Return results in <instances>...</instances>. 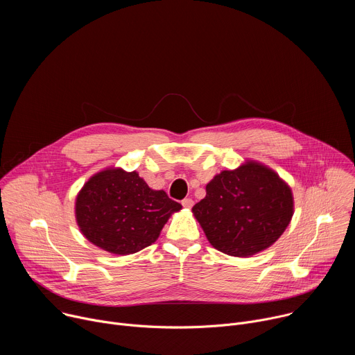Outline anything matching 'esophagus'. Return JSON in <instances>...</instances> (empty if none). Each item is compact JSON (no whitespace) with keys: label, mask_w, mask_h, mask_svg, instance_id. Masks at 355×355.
<instances>
[{"label":"esophagus","mask_w":355,"mask_h":355,"mask_svg":"<svg viewBox=\"0 0 355 355\" xmlns=\"http://www.w3.org/2000/svg\"><path fill=\"white\" fill-rule=\"evenodd\" d=\"M181 204H182L184 208H192L193 207V200H192V198H185V199L181 200Z\"/></svg>","instance_id":"34e87169"}]
</instances>
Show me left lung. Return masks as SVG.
Masks as SVG:
<instances>
[{
    "label": "left lung",
    "mask_w": 355,
    "mask_h": 355,
    "mask_svg": "<svg viewBox=\"0 0 355 355\" xmlns=\"http://www.w3.org/2000/svg\"><path fill=\"white\" fill-rule=\"evenodd\" d=\"M192 212L215 248L248 257L284 233L293 215V199L291 188L272 170L250 162L218 174Z\"/></svg>",
    "instance_id": "1"
}]
</instances>
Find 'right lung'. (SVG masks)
Masks as SVG:
<instances>
[{"label":"right lung","mask_w":355,"mask_h":355,"mask_svg":"<svg viewBox=\"0 0 355 355\" xmlns=\"http://www.w3.org/2000/svg\"><path fill=\"white\" fill-rule=\"evenodd\" d=\"M178 202L153 191L136 171L105 170L95 174L76 202L77 223L95 245L114 254L133 252L155 243Z\"/></svg>","instance_id":"right-lung-1"}]
</instances>
